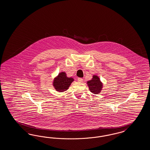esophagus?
Listing matches in <instances>:
<instances>
[{"label":"esophagus","instance_id":"obj_1","mask_svg":"<svg viewBox=\"0 0 150 150\" xmlns=\"http://www.w3.org/2000/svg\"><path fill=\"white\" fill-rule=\"evenodd\" d=\"M77 81H78V82H82L83 81V79L82 78H78L77 79Z\"/></svg>","mask_w":150,"mask_h":150}]
</instances>
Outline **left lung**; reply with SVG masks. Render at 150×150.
Returning <instances> with one entry per match:
<instances>
[{"label": "left lung", "instance_id": "1", "mask_svg": "<svg viewBox=\"0 0 150 150\" xmlns=\"http://www.w3.org/2000/svg\"><path fill=\"white\" fill-rule=\"evenodd\" d=\"M87 83L90 91L95 95L99 94L102 90L103 83L97 75H93L91 80L87 82Z\"/></svg>", "mask_w": 150, "mask_h": 150}]
</instances>
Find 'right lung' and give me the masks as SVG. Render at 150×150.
Listing matches in <instances>:
<instances>
[{"instance_id": "add662e5", "label": "right lung", "mask_w": 150, "mask_h": 150, "mask_svg": "<svg viewBox=\"0 0 150 150\" xmlns=\"http://www.w3.org/2000/svg\"><path fill=\"white\" fill-rule=\"evenodd\" d=\"M74 81V79L73 77H68L65 72H61L54 79L53 85L56 91L63 92L68 89Z\"/></svg>"}]
</instances>
